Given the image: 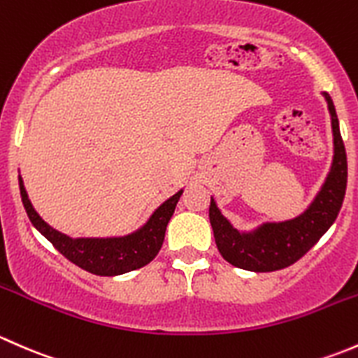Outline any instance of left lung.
<instances>
[{
    "mask_svg": "<svg viewBox=\"0 0 358 358\" xmlns=\"http://www.w3.org/2000/svg\"><path fill=\"white\" fill-rule=\"evenodd\" d=\"M324 96L329 106L333 124L334 158L322 189L307 212L288 222L264 224L253 234H239L224 219L215 201L210 200L208 217L217 248L224 260L234 267L253 272H272L289 267L300 260L336 220L343 205L348 165L333 99L327 93H324Z\"/></svg>",
    "mask_w": 358,
    "mask_h": 358,
    "instance_id": "8db88e82",
    "label": "left lung"
}]
</instances>
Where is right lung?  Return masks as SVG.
Returning <instances> with one entry per match:
<instances>
[{"mask_svg":"<svg viewBox=\"0 0 358 358\" xmlns=\"http://www.w3.org/2000/svg\"><path fill=\"white\" fill-rule=\"evenodd\" d=\"M18 186H20L22 203H24L25 212L36 229L65 259L96 275H119L148 265L160 252L167 224L174 213L180 194H182V191H179L174 196L169 198L138 233L112 239H72L48 226L36 213L20 178H18Z\"/></svg>","mask_w":358,"mask_h":358,"instance_id":"right-lung-1","label":"right lung"}]
</instances>
